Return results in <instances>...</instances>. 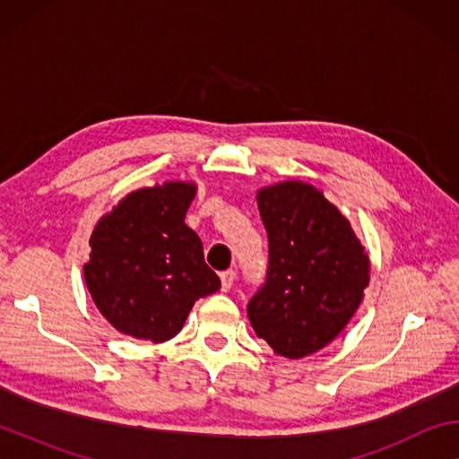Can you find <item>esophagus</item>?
Masks as SVG:
<instances>
[{
    "label": "esophagus",
    "instance_id": "esophagus-1",
    "mask_svg": "<svg viewBox=\"0 0 459 459\" xmlns=\"http://www.w3.org/2000/svg\"><path fill=\"white\" fill-rule=\"evenodd\" d=\"M235 279H237V273L232 269H227V271H222L221 273V283H222V291H229L230 287H232V283H235Z\"/></svg>",
    "mask_w": 459,
    "mask_h": 459
}]
</instances>
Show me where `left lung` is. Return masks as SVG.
Segmentation results:
<instances>
[{
	"label": "left lung",
	"mask_w": 459,
	"mask_h": 459,
	"mask_svg": "<svg viewBox=\"0 0 459 459\" xmlns=\"http://www.w3.org/2000/svg\"><path fill=\"white\" fill-rule=\"evenodd\" d=\"M269 238L265 283L247 312L257 336L285 359H304L338 336L359 309L370 261L336 206L314 186L261 188Z\"/></svg>",
	"instance_id": "obj_1"
}]
</instances>
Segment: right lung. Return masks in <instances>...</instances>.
Listing matches in <instances>:
<instances>
[{
  "instance_id": "obj_1",
  "label": "right lung",
  "mask_w": 459,
  "mask_h": 459,
  "mask_svg": "<svg viewBox=\"0 0 459 459\" xmlns=\"http://www.w3.org/2000/svg\"><path fill=\"white\" fill-rule=\"evenodd\" d=\"M196 184L166 182L127 194L97 222L84 281L107 322L127 336L174 338L196 299L221 290L202 240L184 222Z\"/></svg>"
}]
</instances>
